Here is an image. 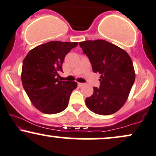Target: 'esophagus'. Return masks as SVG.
Listing matches in <instances>:
<instances>
[{
	"mask_svg": "<svg viewBox=\"0 0 156 156\" xmlns=\"http://www.w3.org/2000/svg\"><path fill=\"white\" fill-rule=\"evenodd\" d=\"M78 86H79V87H82V86H83L84 85H85V84L82 83H78Z\"/></svg>",
	"mask_w": 156,
	"mask_h": 156,
	"instance_id": "esophagus-1",
	"label": "esophagus"
}]
</instances>
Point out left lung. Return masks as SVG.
<instances>
[{
  "label": "left lung",
  "instance_id": "8db88e82",
  "mask_svg": "<svg viewBox=\"0 0 156 156\" xmlns=\"http://www.w3.org/2000/svg\"><path fill=\"white\" fill-rule=\"evenodd\" d=\"M92 65L94 73L101 75L99 89L86 99L91 111L108 115L119 110L128 99L135 80L132 59L125 50L105 40L79 43Z\"/></svg>",
  "mask_w": 156,
  "mask_h": 156
}]
</instances>
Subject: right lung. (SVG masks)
Listing matches in <instances>:
<instances>
[{"instance_id": "add662e5", "label": "right lung", "mask_w": 156, "mask_h": 156, "mask_svg": "<svg viewBox=\"0 0 156 156\" xmlns=\"http://www.w3.org/2000/svg\"><path fill=\"white\" fill-rule=\"evenodd\" d=\"M78 46V42L50 41L39 45L28 52L23 60L22 83L32 104L41 112L56 114L68 105L75 81H61L65 56Z\"/></svg>"}]
</instances>
